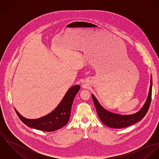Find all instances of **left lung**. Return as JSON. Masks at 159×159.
<instances>
[{
  "label": "left lung",
  "instance_id": "left-lung-1",
  "mask_svg": "<svg viewBox=\"0 0 159 159\" xmlns=\"http://www.w3.org/2000/svg\"><path fill=\"white\" fill-rule=\"evenodd\" d=\"M152 76H151V84L149 94L144 106L136 113L130 115H120L111 113L106 110L100 105L95 96L92 94L94 105L101 121L107 126L114 129L124 128L140 121L148 113L150 107L152 97Z\"/></svg>",
  "mask_w": 159,
  "mask_h": 159
}]
</instances>
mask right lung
<instances>
[{
  "label": "right lung",
  "mask_w": 159,
  "mask_h": 159,
  "mask_svg": "<svg viewBox=\"0 0 159 159\" xmlns=\"http://www.w3.org/2000/svg\"><path fill=\"white\" fill-rule=\"evenodd\" d=\"M80 89V85L70 88L56 109L42 117L29 119L24 117L16 109L15 111L23 123L29 127L45 132L57 130L67 124L74 98Z\"/></svg>",
  "instance_id": "obj_1"
}]
</instances>
